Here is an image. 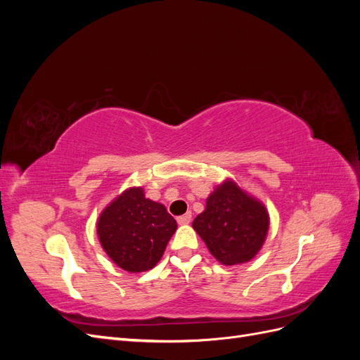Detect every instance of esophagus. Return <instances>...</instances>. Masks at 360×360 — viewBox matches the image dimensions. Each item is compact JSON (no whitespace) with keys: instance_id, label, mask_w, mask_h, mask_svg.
Segmentation results:
<instances>
[{"instance_id":"1","label":"esophagus","mask_w":360,"mask_h":360,"mask_svg":"<svg viewBox=\"0 0 360 360\" xmlns=\"http://www.w3.org/2000/svg\"><path fill=\"white\" fill-rule=\"evenodd\" d=\"M191 219H192V213H186V214H183V216H179L177 217V222L180 225H186V224L191 222Z\"/></svg>"}]
</instances>
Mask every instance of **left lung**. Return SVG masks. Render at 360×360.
<instances>
[{
  "mask_svg": "<svg viewBox=\"0 0 360 360\" xmlns=\"http://www.w3.org/2000/svg\"><path fill=\"white\" fill-rule=\"evenodd\" d=\"M192 226L217 261L225 266L242 264L263 246L269 214L263 204L236 183L225 181L207 198L205 210L195 217Z\"/></svg>",
  "mask_w": 360,
  "mask_h": 360,
  "instance_id": "left-lung-1",
  "label": "left lung"
}]
</instances>
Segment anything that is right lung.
<instances>
[{
  "mask_svg": "<svg viewBox=\"0 0 360 360\" xmlns=\"http://www.w3.org/2000/svg\"><path fill=\"white\" fill-rule=\"evenodd\" d=\"M177 222L141 188L127 189L102 212L97 234L105 252L126 271H146L162 258Z\"/></svg>",
  "mask_w": 360,
  "mask_h": 360,
  "instance_id": "obj_1",
  "label": "right lung"
}]
</instances>
